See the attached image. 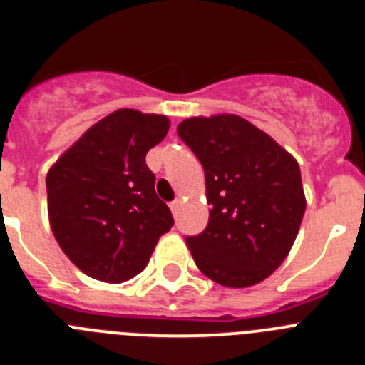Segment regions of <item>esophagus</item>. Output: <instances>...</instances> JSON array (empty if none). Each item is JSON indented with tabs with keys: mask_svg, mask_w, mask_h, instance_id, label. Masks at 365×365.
I'll list each match as a JSON object with an SVG mask.
<instances>
[{
	"mask_svg": "<svg viewBox=\"0 0 365 365\" xmlns=\"http://www.w3.org/2000/svg\"><path fill=\"white\" fill-rule=\"evenodd\" d=\"M179 208H180V199L177 197L175 201L170 202V210L173 212V215H177V212H179Z\"/></svg>",
	"mask_w": 365,
	"mask_h": 365,
	"instance_id": "esophagus-1",
	"label": "esophagus"
}]
</instances>
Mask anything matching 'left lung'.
I'll return each instance as SVG.
<instances>
[{
	"mask_svg": "<svg viewBox=\"0 0 365 365\" xmlns=\"http://www.w3.org/2000/svg\"><path fill=\"white\" fill-rule=\"evenodd\" d=\"M177 133L201 160L212 206L202 234L186 237L195 265L222 287L261 283L289 256L305 214L298 163L237 115L186 118Z\"/></svg>",
	"mask_w": 365,
	"mask_h": 365,
	"instance_id": "left-lung-1",
	"label": "left lung"
}]
</instances>
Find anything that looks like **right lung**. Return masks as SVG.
Masks as SVG:
<instances>
[{"label": "right lung", "mask_w": 365, "mask_h": 365, "mask_svg": "<svg viewBox=\"0 0 365 365\" xmlns=\"http://www.w3.org/2000/svg\"><path fill=\"white\" fill-rule=\"evenodd\" d=\"M170 118L117 109L91 125L51 166L47 212L58 245L83 274L122 283L146 269L173 225L155 193L146 153L166 137Z\"/></svg>", "instance_id": "obj_1"}]
</instances>
